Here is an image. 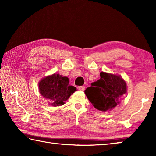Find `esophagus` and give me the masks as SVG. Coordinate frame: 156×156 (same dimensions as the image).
Wrapping results in <instances>:
<instances>
[{"label": "esophagus", "instance_id": "esophagus-1", "mask_svg": "<svg viewBox=\"0 0 156 156\" xmlns=\"http://www.w3.org/2000/svg\"><path fill=\"white\" fill-rule=\"evenodd\" d=\"M78 90H79V91H84V90H85V87H84V86H80V87H78Z\"/></svg>", "mask_w": 156, "mask_h": 156}]
</instances>
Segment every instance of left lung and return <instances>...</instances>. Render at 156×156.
Here are the masks:
<instances>
[{
  "mask_svg": "<svg viewBox=\"0 0 156 156\" xmlns=\"http://www.w3.org/2000/svg\"><path fill=\"white\" fill-rule=\"evenodd\" d=\"M100 78L87 87L84 94L96 109L102 112L112 109L120 103L126 93V84L120 76L100 73Z\"/></svg>",
  "mask_w": 156,
  "mask_h": 156,
  "instance_id": "obj_1",
  "label": "left lung"
}]
</instances>
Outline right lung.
Here are the masks:
<instances>
[{
    "label": "right lung",
    "mask_w": 156,
    "mask_h": 156,
    "mask_svg": "<svg viewBox=\"0 0 156 156\" xmlns=\"http://www.w3.org/2000/svg\"><path fill=\"white\" fill-rule=\"evenodd\" d=\"M38 86L41 95L48 99L49 105L54 107L64 105L66 100L76 91L75 87L69 84L67 77L58 73H54L41 79Z\"/></svg>",
    "instance_id": "add662e5"
}]
</instances>
